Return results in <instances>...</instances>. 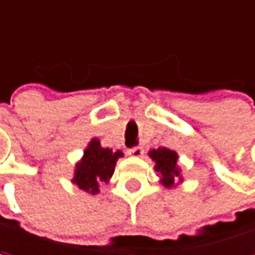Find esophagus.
<instances>
[{
	"instance_id": "1",
	"label": "esophagus",
	"mask_w": 255,
	"mask_h": 255,
	"mask_svg": "<svg viewBox=\"0 0 255 255\" xmlns=\"http://www.w3.org/2000/svg\"><path fill=\"white\" fill-rule=\"evenodd\" d=\"M142 153H144L142 147H133V148H129L128 150V154L129 156H133V157H141Z\"/></svg>"
}]
</instances>
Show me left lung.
Returning a JSON list of instances; mask_svg holds the SVG:
<instances>
[{"instance_id":"obj_1","label":"left lung","mask_w":255,"mask_h":255,"mask_svg":"<svg viewBox=\"0 0 255 255\" xmlns=\"http://www.w3.org/2000/svg\"><path fill=\"white\" fill-rule=\"evenodd\" d=\"M148 156L156 163L154 169L160 177L162 186L172 189L178 183H183L181 168L178 166V154L174 150L159 147L157 150H150Z\"/></svg>"}]
</instances>
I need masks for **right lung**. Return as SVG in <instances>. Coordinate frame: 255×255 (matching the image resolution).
I'll use <instances>...</instances> for the list:
<instances>
[{
	"label": "right lung",
	"mask_w": 255,
	"mask_h": 255,
	"mask_svg": "<svg viewBox=\"0 0 255 255\" xmlns=\"http://www.w3.org/2000/svg\"><path fill=\"white\" fill-rule=\"evenodd\" d=\"M123 157L120 150L113 151L111 148H104L98 138L90 139L86 147L81 160L75 165L72 183L80 190L98 194L99 186L108 183L114 174L117 160Z\"/></svg>",
	"instance_id": "add662e5"
}]
</instances>
